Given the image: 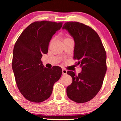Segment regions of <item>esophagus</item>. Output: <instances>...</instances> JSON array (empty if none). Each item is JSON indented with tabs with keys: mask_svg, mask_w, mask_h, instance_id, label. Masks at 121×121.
Instances as JSON below:
<instances>
[{
	"mask_svg": "<svg viewBox=\"0 0 121 121\" xmlns=\"http://www.w3.org/2000/svg\"><path fill=\"white\" fill-rule=\"evenodd\" d=\"M67 73V70H65V69H62V74L63 75H65Z\"/></svg>",
	"mask_w": 121,
	"mask_h": 121,
	"instance_id": "1",
	"label": "esophagus"
}]
</instances>
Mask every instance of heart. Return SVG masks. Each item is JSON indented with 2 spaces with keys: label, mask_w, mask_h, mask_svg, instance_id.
<instances>
[{
  "label": "heart",
  "mask_w": 121,
  "mask_h": 121,
  "mask_svg": "<svg viewBox=\"0 0 121 121\" xmlns=\"http://www.w3.org/2000/svg\"><path fill=\"white\" fill-rule=\"evenodd\" d=\"M70 39V38H69V37H65V39H64V41H65V40H68V39ZM53 39H51V42H50V43H51V44L53 42Z\"/></svg>",
  "instance_id": "heart-1"
}]
</instances>
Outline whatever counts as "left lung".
I'll list each match as a JSON object with an SVG mask.
<instances>
[{
  "label": "left lung",
  "mask_w": 121,
  "mask_h": 121,
  "mask_svg": "<svg viewBox=\"0 0 121 121\" xmlns=\"http://www.w3.org/2000/svg\"><path fill=\"white\" fill-rule=\"evenodd\" d=\"M63 29L73 37L74 59L82 67L77 75L72 71L67 74L72 78L67 87L68 97L77 103H84L93 99L101 88L107 70L106 53L98 34L92 28L78 22H65Z\"/></svg>",
  "instance_id": "left-lung-1"
}]
</instances>
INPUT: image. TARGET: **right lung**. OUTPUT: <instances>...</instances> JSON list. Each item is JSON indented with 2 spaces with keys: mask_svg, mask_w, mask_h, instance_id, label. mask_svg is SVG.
Masks as SVG:
<instances>
[{
  "mask_svg": "<svg viewBox=\"0 0 121 121\" xmlns=\"http://www.w3.org/2000/svg\"><path fill=\"white\" fill-rule=\"evenodd\" d=\"M63 22L36 21L21 33L13 50L12 68L17 86L26 100L43 102L48 99L54 83L62 75V68H45L41 62L49 42Z\"/></svg>",
  "mask_w": 121,
  "mask_h": 121,
  "instance_id": "right-lung-1",
  "label": "right lung"
}]
</instances>
